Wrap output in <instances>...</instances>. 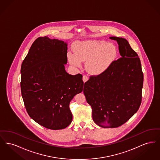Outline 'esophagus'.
Instances as JSON below:
<instances>
[{
	"instance_id": "1",
	"label": "esophagus",
	"mask_w": 160,
	"mask_h": 160,
	"mask_svg": "<svg viewBox=\"0 0 160 160\" xmlns=\"http://www.w3.org/2000/svg\"><path fill=\"white\" fill-rule=\"evenodd\" d=\"M88 79H89V77L87 76H83V81L84 83H85L86 82H87V81L88 80Z\"/></svg>"
}]
</instances>
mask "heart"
I'll use <instances>...</instances> for the list:
<instances>
[{
    "instance_id": "heart-1",
    "label": "heart",
    "mask_w": 160,
    "mask_h": 160,
    "mask_svg": "<svg viewBox=\"0 0 160 160\" xmlns=\"http://www.w3.org/2000/svg\"><path fill=\"white\" fill-rule=\"evenodd\" d=\"M75 53L69 52V63L80 67L82 61L86 62V70L92 74H99L108 68L117 55V49L104 40H87L77 43L74 47Z\"/></svg>"
}]
</instances>
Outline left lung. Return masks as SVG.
Instances as JSON below:
<instances>
[{
  "label": "left lung",
  "mask_w": 160,
  "mask_h": 160,
  "mask_svg": "<svg viewBox=\"0 0 160 160\" xmlns=\"http://www.w3.org/2000/svg\"><path fill=\"white\" fill-rule=\"evenodd\" d=\"M110 38L117 41L122 58L113 61L105 72L90 77L83 90L93 121L105 128L121 126L137 112L143 84L137 53L125 38Z\"/></svg>",
  "instance_id": "left-lung-1"
}]
</instances>
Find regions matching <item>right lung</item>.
<instances>
[{
  "label": "right lung",
  "mask_w": 160,
  "mask_h": 160,
  "mask_svg": "<svg viewBox=\"0 0 160 160\" xmlns=\"http://www.w3.org/2000/svg\"><path fill=\"white\" fill-rule=\"evenodd\" d=\"M67 43L44 37L32 44L21 67V92L27 112L48 129L67 127L72 122L69 102L83 90L82 75L65 71Z\"/></svg>",
  "instance_id": "obj_1"
}]
</instances>
